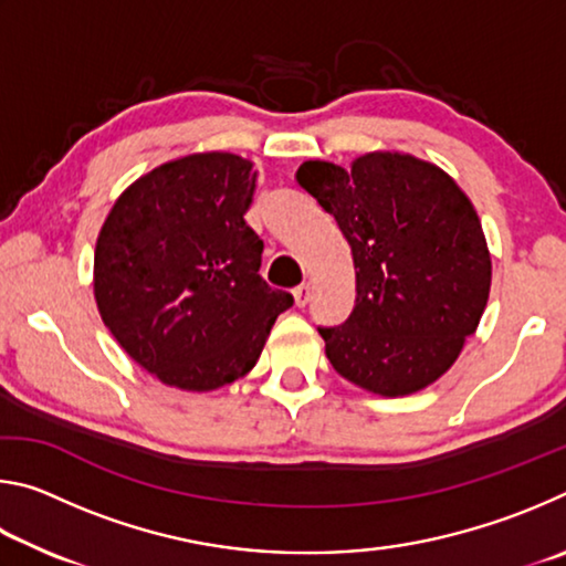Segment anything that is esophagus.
Here are the masks:
<instances>
[{
	"label": "esophagus",
	"instance_id": "1",
	"mask_svg": "<svg viewBox=\"0 0 566 566\" xmlns=\"http://www.w3.org/2000/svg\"><path fill=\"white\" fill-rule=\"evenodd\" d=\"M292 294H294V304H296V306H304L306 302H310V296H312L310 282H304V284L296 286V290H294Z\"/></svg>",
	"mask_w": 566,
	"mask_h": 566
}]
</instances>
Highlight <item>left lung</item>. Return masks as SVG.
<instances>
[{
    "instance_id": "8db88e82",
    "label": "left lung",
    "mask_w": 566,
    "mask_h": 566,
    "mask_svg": "<svg viewBox=\"0 0 566 566\" xmlns=\"http://www.w3.org/2000/svg\"><path fill=\"white\" fill-rule=\"evenodd\" d=\"M296 181L337 219L357 274L349 319L319 327L332 367L379 397L434 385L490 300L474 205L444 169L401 151H367L349 169L312 159Z\"/></svg>"
}]
</instances>
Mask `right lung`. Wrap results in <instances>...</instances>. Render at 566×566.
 Returning <instances> with one entry per match:
<instances>
[{"label": "right lung", "mask_w": 566, "mask_h": 566, "mask_svg": "<svg viewBox=\"0 0 566 566\" xmlns=\"http://www.w3.org/2000/svg\"><path fill=\"white\" fill-rule=\"evenodd\" d=\"M254 165L197 151L122 191L94 249V300L112 337L161 385L214 391L242 379L292 294L260 276L244 222Z\"/></svg>", "instance_id": "obj_1"}]
</instances>
